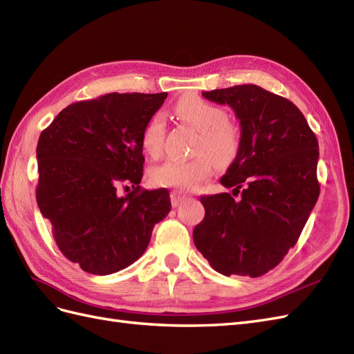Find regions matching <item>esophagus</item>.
I'll use <instances>...</instances> for the list:
<instances>
[{"label": "esophagus", "mask_w": 354, "mask_h": 354, "mask_svg": "<svg viewBox=\"0 0 354 354\" xmlns=\"http://www.w3.org/2000/svg\"><path fill=\"white\" fill-rule=\"evenodd\" d=\"M187 197V194L184 192H180V189H174V192L170 193V201H171V205L174 206H178L180 202L184 201V198Z\"/></svg>", "instance_id": "34e87169"}]
</instances>
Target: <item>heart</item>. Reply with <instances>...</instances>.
Returning <instances> with one entry per match:
<instances>
[{"label": "heart", "mask_w": 354, "mask_h": 354, "mask_svg": "<svg viewBox=\"0 0 354 354\" xmlns=\"http://www.w3.org/2000/svg\"><path fill=\"white\" fill-rule=\"evenodd\" d=\"M175 112L198 131L194 145L196 156L188 160L169 158L151 169V183L157 187L180 189L194 188L212 171V160L218 166H227L238 156L241 133L236 125L227 120L224 109L197 95H185L175 106ZM166 124L160 113H153L145 122L140 145L147 156L157 158L162 151Z\"/></svg>", "instance_id": "obj_1"}]
</instances>
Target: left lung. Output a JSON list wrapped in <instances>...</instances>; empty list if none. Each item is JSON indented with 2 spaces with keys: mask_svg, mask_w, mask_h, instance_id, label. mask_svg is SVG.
<instances>
[{
  "mask_svg": "<svg viewBox=\"0 0 354 354\" xmlns=\"http://www.w3.org/2000/svg\"><path fill=\"white\" fill-rule=\"evenodd\" d=\"M202 95L233 109L241 147L220 180L233 188L232 194L201 197L205 218L194 227L193 239L216 272L256 278L295 247L319 198V142L290 100L257 85Z\"/></svg>",
  "mask_w": 354,
  "mask_h": 354,
  "instance_id": "8db88e82",
  "label": "left lung"
}]
</instances>
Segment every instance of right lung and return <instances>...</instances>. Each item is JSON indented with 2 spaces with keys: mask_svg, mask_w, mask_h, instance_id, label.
<instances>
[{
  "mask_svg": "<svg viewBox=\"0 0 354 354\" xmlns=\"http://www.w3.org/2000/svg\"><path fill=\"white\" fill-rule=\"evenodd\" d=\"M167 93H111L67 106L37 143L35 196L58 248L94 275L130 266L170 212L166 188L142 189L145 122ZM132 184L121 198L117 188Z\"/></svg>",
  "mask_w": 354,
  "mask_h": 354,
  "instance_id": "1",
  "label": "right lung"
}]
</instances>
